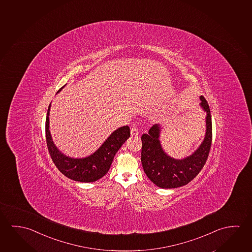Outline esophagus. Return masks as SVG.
Instances as JSON below:
<instances>
[{
  "label": "esophagus",
  "instance_id": "34e87169",
  "mask_svg": "<svg viewBox=\"0 0 252 252\" xmlns=\"http://www.w3.org/2000/svg\"><path fill=\"white\" fill-rule=\"evenodd\" d=\"M130 134H131L132 136H139V131H138V129L136 128H132L131 130H130Z\"/></svg>",
  "mask_w": 252,
  "mask_h": 252
}]
</instances>
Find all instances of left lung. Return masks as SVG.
I'll return each mask as SVG.
<instances>
[{"mask_svg":"<svg viewBox=\"0 0 252 252\" xmlns=\"http://www.w3.org/2000/svg\"><path fill=\"white\" fill-rule=\"evenodd\" d=\"M200 108L206 113V133L200 146L191 155L181 159L169 156L161 145V124H154L144 134L142 140L141 162L144 172L158 188H180L193 180L203 168L211 148L212 120L208 101L200 96Z\"/></svg>","mask_w":252,"mask_h":252,"instance_id":"8db88e82","label":"left lung"}]
</instances>
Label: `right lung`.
<instances>
[{
  "label": "right lung",
  "instance_id": "add662e5",
  "mask_svg": "<svg viewBox=\"0 0 252 252\" xmlns=\"http://www.w3.org/2000/svg\"><path fill=\"white\" fill-rule=\"evenodd\" d=\"M64 87L60 88L57 94H59ZM50 109L51 103L49 105L45 121V136L49 153L52 157L53 163L60 172L71 180L85 183L94 182L96 180H100L108 172L116 152L119 151L122 145L130 136L129 127L123 126L112 132L99 149H97L91 155L75 158L64 155L54 144L49 129Z\"/></svg>",
  "mask_w": 252,
  "mask_h": 252
}]
</instances>
